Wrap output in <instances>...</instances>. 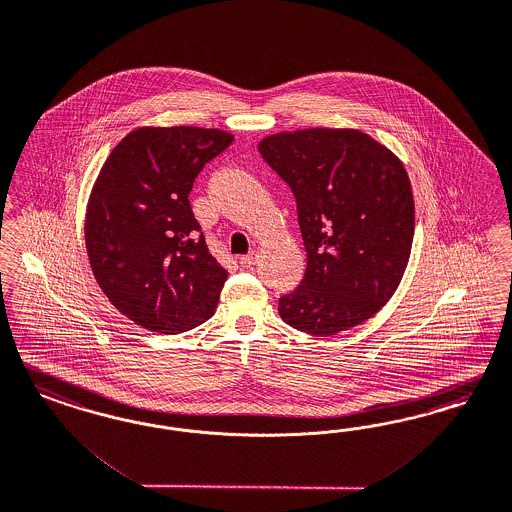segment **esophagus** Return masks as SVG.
Listing matches in <instances>:
<instances>
[{
  "label": "esophagus",
  "instance_id": "34e87169",
  "mask_svg": "<svg viewBox=\"0 0 512 512\" xmlns=\"http://www.w3.org/2000/svg\"><path fill=\"white\" fill-rule=\"evenodd\" d=\"M255 263H257V251H255V249L249 251L244 257H240V266H242V268H251Z\"/></svg>",
  "mask_w": 512,
  "mask_h": 512
}]
</instances>
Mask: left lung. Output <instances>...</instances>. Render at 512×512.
<instances>
[{
    "label": "left lung",
    "mask_w": 512,
    "mask_h": 512,
    "mask_svg": "<svg viewBox=\"0 0 512 512\" xmlns=\"http://www.w3.org/2000/svg\"><path fill=\"white\" fill-rule=\"evenodd\" d=\"M297 198L306 249L299 287L280 299L287 325L331 336L372 318L403 280L414 196L403 162L355 128H304L259 141Z\"/></svg>",
    "instance_id": "obj_1"
}]
</instances>
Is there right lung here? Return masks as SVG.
Listing matches in <instances>:
<instances>
[{
  "mask_svg": "<svg viewBox=\"0 0 512 512\" xmlns=\"http://www.w3.org/2000/svg\"><path fill=\"white\" fill-rule=\"evenodd\" d=\"M234 136L217 128L141 126L109 153L85 217L90 268L109 302L160 335L198 327L227 270L208 251L189 193Z\"/></svg>",
  "mask_w": 512,
  "mask_h": 512,
  "instance_id": "add662e5",
  "label": "right lung"
}]
</instances>
